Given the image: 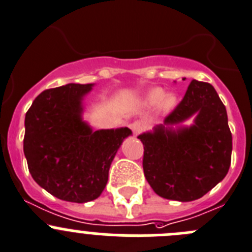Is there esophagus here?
Masks as SVG:
<instances>
[{
	"mask_svg": "<svg viewBox=\"0 0 252 252\" xmlns=\"http://www.w3.org/2000/svg\"><path fill=\"white\" fill-rule=\"evenodd\" d=\"M130 129L133 130L134 135H138V134L142 133L143 129H144V124H143L142 122H139V121L134 122V123L130 124Z\"/></svg>",
	"mask_w": 252,
	"mask_h": 252,
	"instance_id": "esophagus-1",
	"label": "esophagus"
}]
</instances>
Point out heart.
Wrapping results in <instances>:
<instances>
[{
    "label": "heart",
    "instance_id": "b5f03b06",
    "mask_svg": "<svg viewBox=\"0 0 252 252\" xmlns=\"http://www.w3.org/2000/svg\"><path fill=\"white\" fill-rule=\"evenodd\" d=\"M145 104L148 107H155L159 105L163 112L169 113L176 107V97L174 94H166L160 88H154L148 92L145 97Z\"/></svg>",
    "mask_w": 252,
    "mask_h": 252
}]
</instances>
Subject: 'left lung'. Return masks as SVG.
Instances as JSON below:
<instances>
[{
  "label": "left lung",
  "mask_w": 252,
  "mask_h": 252,
  "mask_svg": "<svg viewBox=\"0 0 252 252\" xmlns=\"http://www.w3.org/2000/svg\"><path fill=\"white\" fill-rule=\"evenodd\" d=\"M195 117L190 127L179 124ZM178 125L174 129L172 126ZM143 169L159 196L192 201L221 182L231 163L226 108L210 83L192 79L182 102L153 131L140 134Z\"/></svg>",
  "instance_id": "8db88e82"
}]
</instances>
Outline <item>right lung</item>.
Returning a JSON list of instances; mask_svg holds the SVG:
<instances>
[{"mask_svg":"<svg viewBox=\"0 0 252 252\" xmlns=\"http://www.w3.org/2000/svg\"><path fill=\"white\" fill-rule=\"evenodd\" d=\"M94 84L69 83L43 91L25 118L23 152L34 182L61 200L97 199L110 164L131 135L129 128L92 130L83 122V98Z\"/></svg>","mask_w":252,"mask_h":252,"instance_id":"1","label":"right lung"}]
</instances>
